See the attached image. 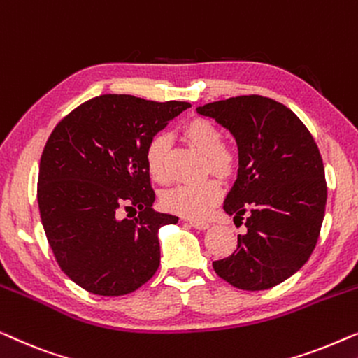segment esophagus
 Instances as JSON below:
<instances>
[{
  "label": "esophagus",
  "mask_w": 358,
  "mask_h": 358,
  "mask_svg": "<svg viewBox=\"0 0 358 358\" xmlns=\"http://www.w3.org/2000/svg\"><path fill=\"white\" fill-rule=\"evenodd\" d=\"M189 225H191V227L198 229V230H206L209 227V224L203 222V220H189Z\"/></svg>",
  "instance_id": "34e87169"
}]
</instances>
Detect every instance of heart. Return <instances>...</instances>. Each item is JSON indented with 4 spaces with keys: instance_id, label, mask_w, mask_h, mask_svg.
<instances>
[{
    "instance_id": "heart-1",
    "label": "heart",
    "mask_w": 358,
    "mask_h": 358,
    "mask_svg": "<svg viewBox=\"0 0 358 358\" xmlns=\"http://www.w3.org/2000/svg\"><path fill=\"white\" fill-rule=\"evenodd\" d=\"M183 138L191 148L204 155V173L210 172L220 180H227L235 172L236 155L222 144L224 134L217 124L209 120H193L183 129ZM145 165L157 183H169V138L157 134L149 141L145 149ZM222 188L213 178L194 185H180L162 196L164 208L186 219H203L217 204Z\"/></svg>"
}]
</instances>
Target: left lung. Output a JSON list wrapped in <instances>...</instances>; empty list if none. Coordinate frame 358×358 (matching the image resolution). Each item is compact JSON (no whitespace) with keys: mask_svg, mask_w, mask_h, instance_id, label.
<instances>
[{"mask_svg":"<svg viewBox=\"0 0 358 358\" xmlns=\"http://www.w3.org/2000/svg\"><path fill=\"white\" fill-rule=\"evenodd\" d=\"M227 128L238 145V175L224 210L245 220L246 234L215 274L241 290L273 289L313 253L324 217L328 186L320 149L285 105L240 95L196 108Z\"/></svg>","mask_w":358,"mask_h":358,"instance_id":"obj_1","label":"left lung"}]
</instances>
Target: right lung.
<instances>
[{"label": "right lung", "instance_id": "1", "mask_svg": "<svg viewBox=\"0 0 358 358\" xmlns=\"http://www.w3.org/2000/svg\"><path fill=\"white\" fill-rule=\"evenodd\" d=\"M189 107L105 94L80 103L50 134L38 167L40 219L59 268L90 294L127 295L159 269L157 231L178 217L152 209L145 149ZM122 207L138 215L120 220Z\"/></svg>", "mask_w": 358, "mask_h": 358}]
</instances>
